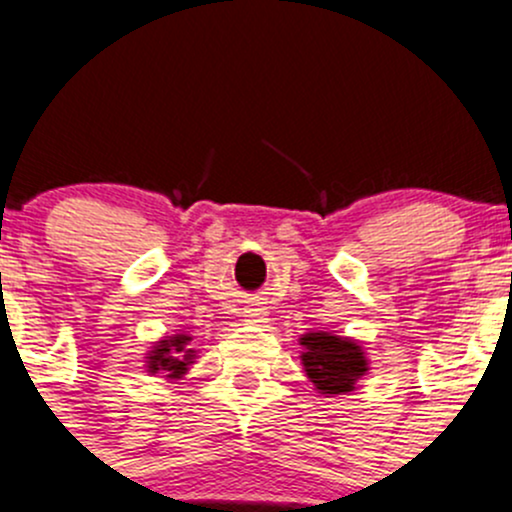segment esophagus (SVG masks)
Listing matches in <instances>:
<instances>
[{
	"instance_id": "1",
	"label": "esophagus",
	"mask_w": 512,
	"mask_h": 512,
	"mask_svg": "<svg viewBox=\"0 0 512 512\" xmlns=\"http://www.w3.org/2000/svg\"><path fill=\"white\" fill-rule=\"evenodd\" d=\"M245 317L247 322H265V309L257 307V304H250V307L245 309Z\"/></svg>"
}]
</instances>
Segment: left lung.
<instances>
[{"label":"left lung","instance_id":"1","mask_svg":"<svg viewBox=\"0 0 512 512\" xmlns=\"http://www.w3.org/2000/svg\"><path fill=\"white\" fill-rule=\"evenodd\" d=\"M307 352L302 354L304 369L319 391L327 394H347L354 389V381L364 376V352L349 339L332 334H307L302 337Z\"/></svg>","mask_w":512,"mask_h":512}]
</instances>
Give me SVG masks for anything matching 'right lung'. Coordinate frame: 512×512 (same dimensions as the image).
Here are the masks:
<instances>
[{
  "label": "right lung",
  "mask_w": 512,
  "mask_h": 512,
  "mask_svg": "<svg viewBox=\"0 0 512 512\" xmlns=\"http://www.w3.org/2000/svg\"><path fill=\"white\" fill-rule=\"evenodd\" d=\"M190 337H173V339H163L158 344V349L153 352V356H148V369L156 374V371H168V376H180L185 374L190 364V356H193V349H185Z\"/></svg>",
  "instance_id": "add662e5"
}]
</instances>
